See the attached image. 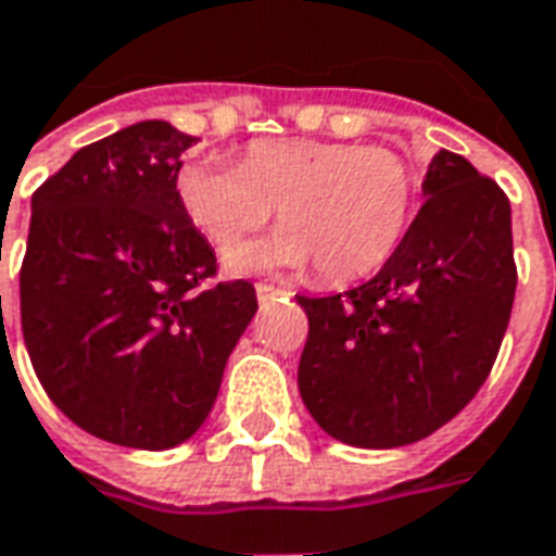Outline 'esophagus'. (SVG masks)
Here are the masks:
<instances>
[{"label":"esophagus","mask_w":556,"mask_h":556,"mask_svg":"<svg viewBox=\"0 0 556 556\" xmlns=\"http://www.w3.org/2000/svg\"><path fill=\"white\" fill-rule=\"evenodd\" d=\"M254 290H257L260 302H269V299H278V296H290L287 290H278V287H271V285H257Z\"/></svg>","instance_id":"1"}]
</instances>
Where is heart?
Here are the masks:
<instances>
[{
    "label": "heart",
    "instance_id": "obj_1",
    "mask_svg": "<svg viewBox=\"0 0 556 556\" xmlns=\"http://www.w3.org/2000/svg\"><path fill=\"white\" fill-rule=\"evenodd\" d=\"M176 194L194 227L233 245L269 222L281 230L227 251L230 271H299L348 285L380 269L410 224L416 176L386 146L341 140H257L239 164L185 161Z\"/></svg>",
    "mask_w": 556,
    "mask_h": 556
}]
</instances>
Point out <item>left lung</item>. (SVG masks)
Instances as JSON below:
<instances>
[{"instance_id": "obj_1", "label": "left lung", "mask_w": 556, "mask_h": 556, "mask_svg": "<svg viewBox=\"0 0 556 556\" xmlns=\"http://www.w3.org/2000/svg\"><path fill=\"white\" fill-rule=\"evenodd\" d=\"M422 200L371 281L296 296L308 314L299 395L348 446L395 448L434 434L473 401L509 326L518 271L506 194L440 149Z\"/></svg>"}]
</instances>
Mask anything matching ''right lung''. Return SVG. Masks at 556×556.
<instances>
[{
    "mask_svg": "<svg viewBox=\"0 0 556 556\" xmlns=\"http://www.w3.org/2000/svg\"><path fill=\"white\" fill-rule=\"evenodd\" d=\"M197 137L146 119L83 146L33 197L20 320L50 401L83 431L173 448L206 422L257 314L176 194Z\"/></svg>",
    "mask_w": 556,
    "mask_h": 556,
    "instance_id": "1",
    "label": "right lung"
}]
</instances>
